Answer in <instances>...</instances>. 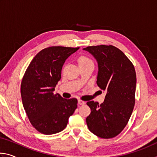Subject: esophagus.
<instances>
[{"instance_id":"34e87169","label":"esophagus","mask_w":157,"mask_h":157,"mask_svg":"<svg viewBox=\"0 0 157 157\" xmlns=\"http://www.w3.org/2000/svg\"><path fill=\"white\" fill-rule=\"evenodd\" d=\"M78 104H79V105H83L85 104V102H84V101H83V100H78Z\"/></svg>"}]
</instances>
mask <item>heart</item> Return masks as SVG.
<instances>
[{
	"label": "heart",
	"instance_id": "heart-1",
	"mask_svg": "<svg viewBox=\"0 0 157 157\" xmlns=\"http://www.w3.org/2000/svg\"><path fill=\"white\" fill-rule=\"evenodd\" d=\"M79 65H86V64H94L93 61L89 57L86 55H82L78 58Z\"/></svg>",
	"mask_w": 157,
	"mask_h": 157
}]
</instances>
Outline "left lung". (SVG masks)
<instances>
[{
  "label": "left lung",
  "mask_w": 157,
  "mask_h": 157,
  "mask_svg": "<svg viewBox=\"0 0 157 157\" xmlns=\"http://www.w3.org/2000/svg\"><path fill=\"white\" fill-rule=\"evenodd\" d=\"M97 60V84L107 91L102 104L89 101L91 113L86 119L89 129L102 139H111L123 131L135 104L136 75L134 66L120 49L100 45L85 48Z\"/></svg>",
  "instance_id": "8db88e82"
}]
</instances>
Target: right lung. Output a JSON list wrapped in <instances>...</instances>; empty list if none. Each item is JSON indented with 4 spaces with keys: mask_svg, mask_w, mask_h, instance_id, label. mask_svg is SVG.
<instances>
[{
    "mask_svg": "<svg viewBox=\"0 0 157 157\" xmlns=\"http://www.w3.org/2000/svg\"><path fill=\"white\" fill-rule=\"evenodd\" d=\"M79 48L52 46L37 53L26 69L21 94L29 121L37 131L53 134L66 128L78 107L76 98L54 94L66 59Z\"/></svg>",
    "mask_w": 157,
    "mask_h": 157,
    "instance_id": "right-lung-1",
    "label": "right lung"
}]
</instances>
